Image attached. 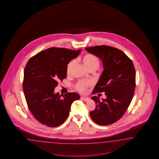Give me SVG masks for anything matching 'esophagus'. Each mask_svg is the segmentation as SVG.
<instances>
[{
  "label": "esophagus",
  "instance_id": "obj_1",
  "mask_svg": "<svg viewBox=\"0 0 159 159\" xmlns=\"http://www.w3.org/2000/svg\"><path fill=\"white\" fill-rule=\"evenodd\" d=\"M81 99L82 100H84V101H89L90 100V98L89 97H82Z\"/></svg>",
  "mask_w": 159,
  "mask_h": 159
}]
</instances>
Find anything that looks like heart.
I'll return each mask as SVG.
<instances>
[{
    "label": "heart",
    "instance_id": "b5f03b06",
    "mask_svg": "<svg viewBox=\"0 0 159 159\" xmlns=\"http://www.w3.org/2000/svg\"><path fill=\"white\" fill-rule=\"evenodd\" d=\"M82 62L87 69H95L97 70L100 66L99 59L97 58L96 55L90 53L86 54L82 58ZM73 63L74 61H72L67 64L66 67V72L67 74H69L70 72ZM92 84V82L88 81H79L77 82L76 84L75 85V88L77 91L81 93H84L86 91L87 89L89 87L91 86Z\"/></svg>",
    "mask_w": 159,
    "mask_h": 159
}]
</instances>
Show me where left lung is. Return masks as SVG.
<instances>
[{"instance_id": "1", "label": "left lung", "mask_w": 159, "mask_h": 159, "mask_svg": "<svg viewBox=\"0 0 159 159\" xmlns=\"http://www.w3.org/2000/svg\"><path fill=\"white\" fill-rule=\"evenodd\" d=\"M85 49L100 58L104 67L93 93L104 92L107 97L102 100L92 97L96 106L90 114L97 124L110 125L120 120L130 105L136 86L135 67L130 58L117 48L98 45Z\"/></svg>"}]
</instances>
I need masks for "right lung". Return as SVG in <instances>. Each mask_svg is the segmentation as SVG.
<instances>
[{"label":"right lung","mask_w":159,"mask_h":159,"mask_svg":"<svg viewBox=\"0 0 159 159\" xmlns=\"http://www.w3.org/2000/svg\"><path fill=\"white\" fill-rule=\"evenodd\" d=\"M80 52L81 49L48 48L27 63L23 83L24 96L30 111L42 124L49 127L61 125L67 119L73 102L80 98L76 93L61 97L54 90L58 82L66 77L67 64Z\"/></svg>","instance_id":"obj_1"}]
</instances>
